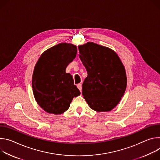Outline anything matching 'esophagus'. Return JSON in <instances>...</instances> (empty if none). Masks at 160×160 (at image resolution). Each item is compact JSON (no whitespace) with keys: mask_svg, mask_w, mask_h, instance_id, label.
Segmentation results:
<instances>
[{"mask_svg":"<svg viewBox=\"0 0 160 160\" xmlns=\"http://www.w3.org/2000/svg\"><path fill=\"white\" fill-rule=\"evenodd\" d=\"M77 86H78V89L81 92V91H82V84H81V83H79V84H78L77 85Z\"/></svg>","mask_w":160,"mask_h":160,"instance_id":"esophagus-1","label":"esophagus"}]
</instances>
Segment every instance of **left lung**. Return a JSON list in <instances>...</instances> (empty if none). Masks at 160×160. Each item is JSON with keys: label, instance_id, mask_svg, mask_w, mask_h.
I'll use <instances>...</instances> for the list:
<instances>
[{"label": "left lung", "instance_id": "8db88e82", "mask_svg": "<svg viewBox=\"0 0 160 160\" xmlns=\"http://www.w3.org/2000/svg\"><path fill=\"white\" fill-rule=\"evenodd\" d=\"M79 58L87 70L82 84L84 98L97 112L114 109L125 92V67L111 49L92 42L78 46Z\"/></svg>", "mask_w": 160, "mask_h": 160}]
</instances>
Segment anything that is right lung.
I'll list each match as a JSON object with an SVG mask.
<instances>
[{
	"label": "right lung",
	"instance_id": "obj_1",
	"mask_svg": "<svg viewBox=\"0 0 160 160\" xmlns=\"http://www.w3.org/2000/svg\"><path fill=\"white\" fill-rule=\"evenodd\" d=\"M77 54V47L60 43L45 51L33 70L32 88L35 100L46 112L60 114L66 111L74 97L81 93L72 76L65 72Z\"/></svg>",
	"mask_w": 160,
	"mask_h": 160
}]
</instances>
